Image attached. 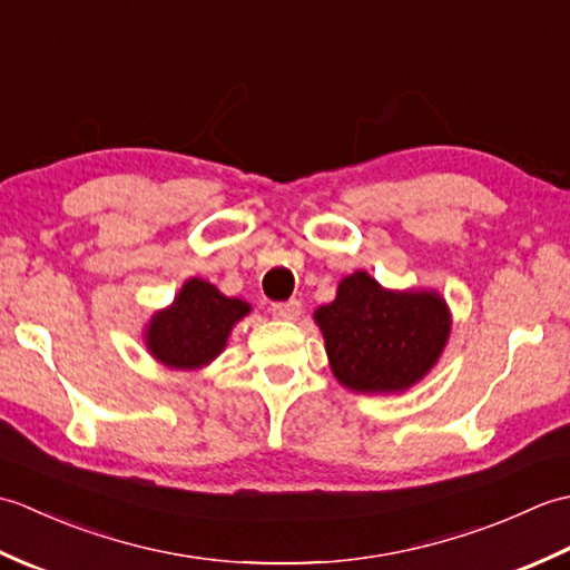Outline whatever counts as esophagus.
Segmentation results:
<instances>
[{
    "label": "esophagus",
    "mask_w": 570,
    "mask_h": 570,
    "mask_svg": "<svg viewBox=\"0 0 570 570\" xmlns=\"http://www.w3.org/2000/svg\"><path fill=\"white\" fill-rule=\"evenodd\" d=\"M272 316L278 321H296L301 316V301H282V304H272Z\"/></svg>",
    "instance_id": "esophagus-1"
}]
</instances>
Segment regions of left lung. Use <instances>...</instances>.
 Wrapping results in <instances>:
<instances>
[{"label":"left lung","mask_w":570,"mask_h":570,"mask_svg":"<svg viewBox=\"0 0 570 570\" xmlns=\"http://www.w3.org/2000/svg\"><path fill=\"white\" fill-rule=\"evenodd\" d=\"M333 374L355 392H402L426 374L451 333L439 294H394L365 272L316 311Z\"/></svg>","instance_id":"1"}]
</instances>
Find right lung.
<instances>
[{"instance_id": "add662e5", "label": "right lung", "mask_w": 570, "mask_h": 570, "mask_svg": "<svg viewBox=\"0 0 570 570\" xmlns=\"http://www.w3.org/2000/svg\"><path fill=\"white\" fill-rule=\"evenodd\" d=\"M249 313L239 298H227L203 278H190L168 311L151 318L147 345L168 367H203L220 355L233 325Z\"/></svg>"}]
</instances>
